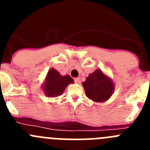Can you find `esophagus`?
I'll return each mask as SVG.
<instances>
[{
	"mask_svg": "<svg viewBox=\"0 0 150 150\" xmlns=\"http://www.w3.org/2000/svg\"><path fill=\"white\" fill-rule=\"evenodd\" d=\"M74 82L79 84V83H80V79L79 78H74Z\"/></svg>",
	"mask_w": 150,
	"mask_h": 150,
	"instance_id": "obj_1",
	"label": "esophagus"
}]
</instances>
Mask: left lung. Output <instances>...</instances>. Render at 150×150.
Listing matches in <instances>:
<instances>
[{
	"mask_svg": "<svg viewBox=\"0 0 150 150\" xmlns=\"http://www.w3.org/2000/svg\"><path fill=\"white\" fill-rule=\"evenodd\" d=\"M82 85L86 95L90 100L98 103L107 101L112 96L115 89L112 79L100 69H96L90 74Z\"/></svg>",
	"mask_w": 150,
	"mask_h": 150,
	"instance_id": "obj_1",
	"label": "left lung"
}]
</instances>
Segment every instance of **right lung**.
<instances>
[{"label": "right lung", "mask_w": 150, "mask_h": 150, "mask_svg": "<svg viewBox=\"0 0 150 150\" xmlns=\"http://www.w3.org/2000/svg\"><path fill=\"white\" fill-rule=\"evenodd\" d=\"M74 83L73 78L69 75L62 76L59 71L52 67L49 70L41 87L46 96L55 98L62 95L67 86Z\"/></svg>", "instance_id": "1"}]
</instances>
